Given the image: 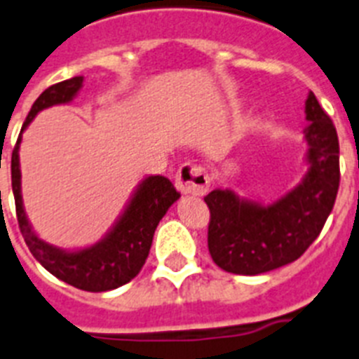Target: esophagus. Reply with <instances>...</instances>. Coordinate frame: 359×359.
Returning a JSON list of instances; mask_svg holds the SVG:
<instances>
[{
    "mask_svg": "<svg viewBox=\"0 0 359 359\" xmlns=\"http://www.w3.org/2000/svg\"><path fill=\"white\" fill-rule=\"evenodd\" d=\"M175 186L182 195H204L210 189V177L197 164H182L177 171Z\"/></svg>",
    "mask_w": 359,
    "mask_h": 359,
    "instance_id": "1",
    "label": "esophagus"
}]
</instances>
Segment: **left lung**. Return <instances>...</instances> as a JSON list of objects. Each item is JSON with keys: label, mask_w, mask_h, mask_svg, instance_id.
<instances>
[{"label": "left lung", "mask_w": 359, "mask_h": 359, "mask_svg": "<svg viewBox=\"0 0 359 359\" xmlns=\"http://www.w3.org/2000/svg\"><path fill=\"white\" fill-rule=\"evenodd\" d=\"M307 171L298 186L271 204L238 197L231 188L213 189L208 248L220 269L233 274L267 273L307 251L332 211L339 188L336 128L314 93L305 101Z\"/></svg>", "instance_id": "left-lung-1"}]
</instances>
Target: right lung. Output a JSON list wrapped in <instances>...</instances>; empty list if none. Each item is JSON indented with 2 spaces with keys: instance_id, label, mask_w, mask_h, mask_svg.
Masks as SVG:
<instances>
[{
  "instance_id": "right-lung-1",
  "label": "right lung",
  "mask_w": 359,
  "mask_h": 359,
  "mask_svg": "<svg viewBox=\"0 0 359 359\" xmlns=\"http://www.w3.org/2000/svg\"><path fill=\"white\" fill-rule=\"evenodd\" d=\"M83 81H85L83 76L72 77L63 83L52 85L36 99L12 151V191H14L15 215H18L21 235L34 258L48 273L54 274L55 278L63 280L74 287L90 292H104L121 287L139 274L148 258L158 222L170 210L171 204L179 201L180 193L173 188V184L166 177H144L132 193L126 208L115 220L114 226L99 242L88 248L68 251V249L55 248L36 235L25 213L23 197H21V135L41 110L74 101V97L83 88Z\"/></svg>"
}]
</instances>
